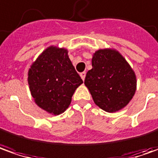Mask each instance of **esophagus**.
Returning a JSON list of instances; mask_svg holds the SVG:
<instances>
[{
	"label": "esophagus",
	"instance_id": "esophagus-1",
	"mask_svg": "<svg viewBox=\"0 0 158 158\" xmlns=\"http://www.w3.org/2000/svg\"><path fill=\"white\" fill-rule=\"evenodd\" d=\"M85 72H83V73H80V77H81V79H83V80H85Z\"/></svg>",
	"mask_w": 158,
	"mask_h": 158
}]
</instances>
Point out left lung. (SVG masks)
<instances>
[{"mask_svg": "<svg viewBox=\"0 0 158 158\" xmlns=\"http://www.w3.org/2000/svg\"><path fill=\"white\" fill-rule=\"evenodd\" d=\"M92 66L85 85L96 105L109 113L127 106L136 89V79L125 58L114 50H99L94 54Z\"/></svg>", "mask_w": 158, "mask_h": 158, "instance_id": "8db88e82", "label": "left lung"}]
</instances>
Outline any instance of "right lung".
<instances>
[{
  "mask_svg": "<svg viewBox=\"0 0 158 158\" xmlns=\"http://www.w3.org/2000/svg\"><path fill=\"white\" fill-rule=\"evenodd\" d=\"M28 75L35 103L55 115L66 110L76 88L83 83L69 58L67 50L53 46L37 57Z\"/></svg>",
  "mask_w": 158,
  "mask_h": 158,
  "instance_id": "right-lung-1",
  "label": "right lung"
}]
</instances>
